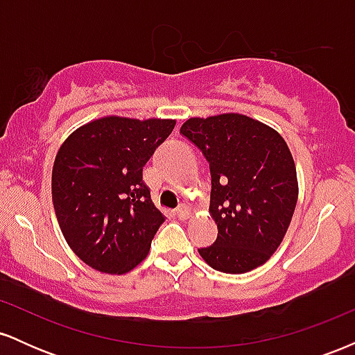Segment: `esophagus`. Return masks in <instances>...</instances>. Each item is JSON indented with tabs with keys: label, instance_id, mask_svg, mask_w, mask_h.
<instances>
[{
	"label": "esophagus",
	"instance_id": "1",
	"mask_svg": "<svg viewBox=\"0 0 355 355\" xmlns=\"http://www.w3.org/2000/svg\"><path fill=\"white\" fill-rule=\"evenodd\" d=\"M190 215H191V210H190L187 205H180V207H178V209H177V217L180 218V220L190 218Z\"/></svg>",
	"mask_w": 355,
	"mask_h": 355
}]
</instances>
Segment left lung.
Returning <instances> with one entry per match:
<instances>
[{"label":"left lung","instance_id":"left-lung-1","mask_svg":"<svg viewBox=\"0 0 355 355\" xmlns=\"http://www.w3.org/2000/svg\"><path fill=\"white\" fill-rule=\"evenodd\" d=\"M180 135L210 165L209 211L218 237L198 254L225 274L263 266L282 243L299 197L288 145L272 126L242 113L189 118Z\"/></svg>","mask_w":355,"mask_h":355}]
</instances>
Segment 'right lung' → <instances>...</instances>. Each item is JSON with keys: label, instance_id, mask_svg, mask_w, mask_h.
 Returning a JSON list of instances; mask_svg holds the SVG:
<instances>
[{"label": "right lung", "instance_id": "right-lung-1", "mask_svg": "<svg viewBox=\"0 0 355 355\" xmlns=\"http://www.w3.org/2000/svg\"><path fill=\"white\" fill-rule=\"evenodd\" d=\"M177 121L108 115L76 128L60 146L51 197L64 240L103 274L133 270L165 217L144 183V166Z\"/></svg>", "mask_w": 355, "mask_h": 355}]
</instances>
